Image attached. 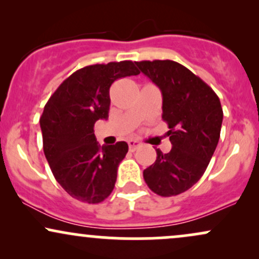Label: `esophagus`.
Wrapping results in <instances>:
<instances>
[{
    "label": "esophagus",
    "instance_id": "esophagus-1",
    "mask_svg": "<svg viewBox=\"0 0 259 259\" xmlns=\"http://www.w3.org/2000/svg\"><path fill=\"white\" fill-rule=\"evenodd\" d=\"M127 145H129V150L133 151V152H134V151L138 150L141 144H140L139 141H136V140H130V141L127 142Z\"/></svg>",
    "mask_w": 259,
    "mask_h": 259
}]
</instances>
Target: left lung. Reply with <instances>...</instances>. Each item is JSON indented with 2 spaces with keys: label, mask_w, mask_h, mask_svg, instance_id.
<instances>
[{
  "label": "left lung",
  "mask_w": 259,
  "mask_h": 259,
  "mask_svg": "<svg viewBox=\"0 0 259 259\" xmlns=\"http://www.w3.org/2000/svg\"><path fill=\"white\" fill-rule=\"evenodd\" d=\"M163 96L162 118L168 124L171 150L162 153L144 170L154 194L170 197L194 186L214 153L223 121L219 97L191 70L174 61L135 62Z\"/></svg>",
  "instance_id": "8db88e82"
}]
</instances>
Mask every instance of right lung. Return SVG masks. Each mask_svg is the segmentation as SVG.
<instances>
[{"mask_svg": "<svg viewBox=\"0 0 259 259\" xmlns=\"http://www.w3.org/2000/svg\"><path fill=\"white\" fill-rule=\"evenodd\" d=\"M138 74L132 61L88 65L65 79L45 106L40 118L45 156L55 179L75 200L100 203L114 189L129 147L125 141L101 146L94 126L108 118L113 82Z\"/></svg>", "mask_w": 259, "mask_h": 259, "instance_id": "1", "label": "right lung"}]
</instances>
